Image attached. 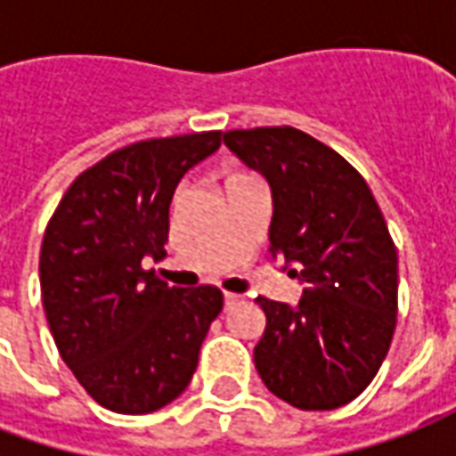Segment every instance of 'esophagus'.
I'll use <instances>...</instances> for the list:
<instances>
[{
    "label": "esophagus",
    "mask_w": 456,
    "mask_h": 456,
    "mask_svg": "<svg viewBox=\"0 0 456 456\" xmlns=\"http://www.w3.org/2000/svg\"><path fill=\"white\" fill-rule=\"evenodd\" d=\"M244 296H237V293H224V305H234V303H239Z\"/></svg>",
    "instance_id": "1"
}]
</instances>
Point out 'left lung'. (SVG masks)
Segmentation results:
<instances>
[{"instance_id":"8db88e82","label":"left lung","mask_w":456,"mask_h":456,"mask_svg":"<svg viewBox=\"0 0 456 456\" xmlns=\"http://www.w3.org/2000/svg\"><path fill=\"white\" fill-rule=\"evenodd\" d=\"M271 185V254L305 290L296 307L258 296L266 330L254 363L266 388L300 411H335L373 381L398 320V251L362 173L293 126L224 134Z\"/></svg>"}]
</instances>
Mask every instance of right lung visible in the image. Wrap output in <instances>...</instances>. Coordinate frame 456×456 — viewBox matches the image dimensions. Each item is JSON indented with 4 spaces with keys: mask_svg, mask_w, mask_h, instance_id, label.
I'll return each instance as SVG.
<instances>
[{
    "mask_svg": "<svg viewBox=\"0 0 456 456\" xmlns=\"http://www.w3.org/2000/svg\"><path fill=\"white\" fill-rule=\"evenodd\" d=\"M222 143L200 131L129 143L65 190L41 244V296L55 346L87 395L124 415L175 401L222 313L215 286L170 288L160 261L180 178Z\"/></svg>",
    "mask_w": 456,
    "mask_h": 456,
    "instance_id": "1",
    "label": "right lung"
}]
</instances>
